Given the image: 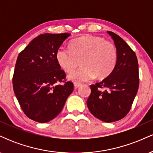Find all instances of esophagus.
<instances>
[{
	"mask_svg": "<svg viewBox=\"0 0 153 153\" xmlns=\"http://www.w3.org/2000/svg\"><path fill=\"white\" fill-rule=\"evenodd\" d=\"M81 85V84L78 83V82H74V87L75 88H78V87H80Z\"/></svg>",
	"mask_w": 153,
	"mask_h": 153,
	"instance_id": "34e87169",
	"label": "esophagus"
}]
</instances>
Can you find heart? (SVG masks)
I'll return each instance as SVG.
<instances>
[{
	"mask_svg": "<svg viewBox=\"0 0 153 153\" xmlns=\"http://www.w3.org/2000/svg\"><path fill=\"white\" fill-rule=\"evenodd\" d=\"M117 58L118 53L114 42L93 35L76 39L70 43V50L62 47L56 52L57 62L66 73H71L80 61L82 66L68 76L76 82L87 81L96 76L106 78L114 69Z\"/></svg>",
	"mask_w": 153,
	"mask_h": 153,
	"instance_id": "heart-1",
	"label": "heart"
}]
</instances>
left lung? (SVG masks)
I'll return each mask as SVG.
<instances>
[{"instance_id": "left-lung-1", "label": "left lung", "mask_w": 153, "mask_h": 153, "mask_svg": "<svg viewBox=\"0 0 153 153\" xmlns=\"http://www.w3.org/2000/svg\"><path fill=\"white\" fill-rule=\"evenodd\" d=\"M108 33L117 47V64L107 78L91 85L87 106L95 117L108 123L120 120L129 113L137 93L140 78L135 52L119 35L112 31Z\"/></svg>"}]
</instances>
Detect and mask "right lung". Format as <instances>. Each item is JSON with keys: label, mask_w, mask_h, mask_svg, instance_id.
Here are the masks:
<instances>
[{"label": "right lung", "mask_w": 153, "mask_h": 153, "mask_svg": "<svg viewBox=\"0 0 153 153\" xmlns=\"http://www.w3.org/2000/svg\"><path fill=\"white\" fill-rule=\"evenodd\" d=\"M70 35H39L17 57L13 91L24 113L35 122L45 123L55 118L73 91V83L67 81L56 59L57 50Z\"/></svg>", "instance_id": "add662e5"}]
</instances>
